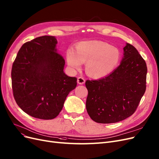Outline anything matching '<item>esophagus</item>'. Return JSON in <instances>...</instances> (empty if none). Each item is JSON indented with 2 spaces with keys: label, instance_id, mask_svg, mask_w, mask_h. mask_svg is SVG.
I'll return each instance as SVG.
<instances>
[{
  "label": "esophagus",
  "instance_id": "1",
  "mask_svg": "<svg viewBox=\"0 0 159 159\" xmlns=\"http://www.w3.org/2000/svg\"><path fill=\"white\" fill-rule=\"evenodd\" d=\"M77 81H78V84H80V85H83V84L85 83V81L84 78H81V77H78Z\"/></svg>",
  "mask_w": 159,
  "mask_h": 159
}]
</instances>
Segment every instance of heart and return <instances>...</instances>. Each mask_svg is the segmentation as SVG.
Returning <instances> with one entry per match:
<instances>
[{"label": "heart", "mask_w": 159, "mask_h": 159, "mask_svg": "<svg viewBox=\"0 0 159 159\" xmlns=\"http://www.w3.org/2000/svg\"><path fill=\"white\" fill-rule=\"evenodd\" d=\"M121 54L118 48L101 41H82L66 52V61L72 70H79L85 62V70L89 77L98 79L111 74L117 67Z\"/></svg>", "instance_id": "heart-1"}]
</instances>
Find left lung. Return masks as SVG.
Returning a JSON list of instances; mask_svg holds the SVG:
<instances>
[{"instance_id": "8db88e82", "label": "left lung", "mask_w": 159, "mask_h": 159, "mask_svg": "<svg viewBox=\"0 0 159 159\" xmlns=\"http://www.w3.org/2000/svg\"><path fill=\"white\" fill-rule=\"evenodd\" d=\"M147 68L137 49L126 43L119 66L107 77L87 80L86 109L93 121L116 123L135 112L146 89Z\"/></svg>"}]
</instances>
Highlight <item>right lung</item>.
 Here are the masks:
<instances>
[{"label":"right lung","instance_id":"1","mask_svg":"<svg viewBox=\"0 0 159 159\" xmlns=\"http://www.w3.org/2000/svg\"><path fill=\"white\" fill-rule=\"evenodd\" d=\"M54 36H41L21 46L12 65L14 99L24 112L43 120L61 112L77 78L64 72L65 61L57 52Z\"/></svg>","mask_w":159,"mask_h":159}]
</instances>
